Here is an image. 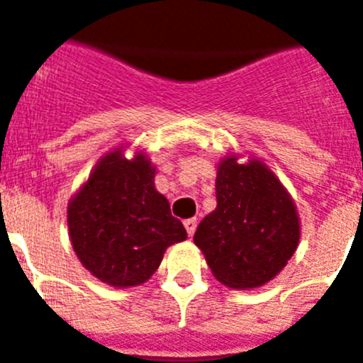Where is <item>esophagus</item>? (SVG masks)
<instances>
[{
  "label": "esophagus",
  "instance_id": "esophagus-1",
  "mask_svg": "<svg viewBox=\"0 0 363 363\" xmlns=\"http://www.w3.org/2000/svg\"><path fill=\"white\" fill-rule=\"evenodd\" d=\"M184 225H185V230H187V234H189V236H193L196 230V225H199V221H196L195 217H191V219H185Z\"/></svg>",
  "mask_w": 363,
  "mask_h": 363
}]
</instances>
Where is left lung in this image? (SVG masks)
Returning <instances> with one entry per match:
<instances>
[{
	"mask_svg": "<svg viewBox=\"0 0 363 363\" xmlns=\"http://www.w3.org/2000/svg\"><path fill=\"white\" fill-rule=\"evenodd\" d=\"M217 208L200 221L195 243L217 279L255 289L285 268L300 240L294 202L260 161L228 157L216 179Z\"/></svg>",
	"mask_w": 363,
	"mask_h": 363,
	"instance_id": "obj_1",
	"label": "left lung"
}]
</instances>
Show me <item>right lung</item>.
Returning a JSON list of instances; mask_svg holds the SVG:
<instances>
[{
  "instance_id": "1",
  "label": "right lung",
  "mask_w": 363,
  "mask_h": 363,
  "mask_svg": "<svg viewBox=\"0 0 363 363\" xmlns=\"http://www.w3.org/2000/svg\"><path fill=\"white\" fill-rule=\"evenodd\" d=\"M155 168L138 153H108L71 200L67 221L84 268L112 286H135L153 275L168 245L187 238L153 185Z\"/></svg>"
}]
</instances>
